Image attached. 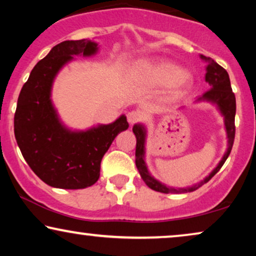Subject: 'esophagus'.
<instances>
[{
	"label": "esophagus",
	"mask_w": 256,
	"mask_h": 256,
	"mask_svg": "<svg viewBox=\"0 0 256 256\" xmlns=\"http://www.w3.org/2000/svg\"><path fill=\"white\" fill-rule=\"evenodd\" d=\"M142 118H143L142 113H140V112H138V110H132V112H129V113L127 114L128 122L130 124H138V122H140V121L142 120Z\"/></svg>",
	"instance_id": "34e87169"
}]
</instances>
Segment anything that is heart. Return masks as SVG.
<instances>
[{
	"mask_svg": "<svg viewBox=\"0 0 256 256\" xmlns=\"http://www.w3.org/2000/svg\"><path fill=\"white\" fill-rule=\"evenodd\" d=\"M138 76L149 86H169L177 92L188 88L192 84L190 73L182 72L177 65L170 62H144L138 68Z\"/></svg>",
	"mask_w": 256,
	"mask_h": 256,
	"instance_id": "1",
	"label": "heart"
}]
</instances>
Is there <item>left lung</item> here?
Here are the masks:
<instances>
[{
    "label": "left lung",
    "instance_id": "left-lung-1",
    "mask_svg": "<svg viewBox=\"0 0 256 256\" xmlns=\"http://www.w3.org/2000/svg\"><path fill=\"white\" fill-rule=\"evenodd\" d=\"M202 59L208 62V68H206V74L205 80L211 86V88L202 94V96L199 98L198 100H206L211 101V102L216 104L218 108L222 112V114L225 118V127L227 132V138H228V146L224 155L222 160H220L218 166L205 178L200 183L194 185V186L186 188H169L166 185L160 183L156 180L152 174H149L148 169H146V162H144V142H146V129L141 124H135L132 127V132L136 136V152H135V163L136 168H138L140 174H141L142 180L144 183L148 185L150 188L155 190L157 192H162V194H184V192H191L197 190L204 185L205 183L211 180L214 174L220 170V168L224 166L226 162L227 157L230 156V150H232L234 138H236V124H234V118H236V96H234L232 87H230V82L228 73L224 68H222L218 62H216L212 58L204 57L202 56Z\"/></svg>",
    "mask_w": 256,
    "mask_h": 256
}]
</instances>
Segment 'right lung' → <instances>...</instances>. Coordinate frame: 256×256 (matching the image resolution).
I'll list each match as a JSON object with an SVG mask.
<instances>
[{
    "instance_id": "right-lung-1",
    "label": "right lung",
    "mask_w": 256,
    "mask_h": 256,
    "mask_svg": "<svg viewBox=\"0 0 256 256\" xmlns=\"http://www.w3.org/2000/svg\"><path fill=\"white\" fill-rule=\"evenodd\" d=\"M96 51L98 44L90 40L62 42L37 62L20 90L14 118L17 144L31 170L50 186L76 190L93 185L112 142L129 127L121 115L110 124L71 132L52 106L51 87L59 70L72 56L87 57Z\"/></svg>"
}]
</instances>
